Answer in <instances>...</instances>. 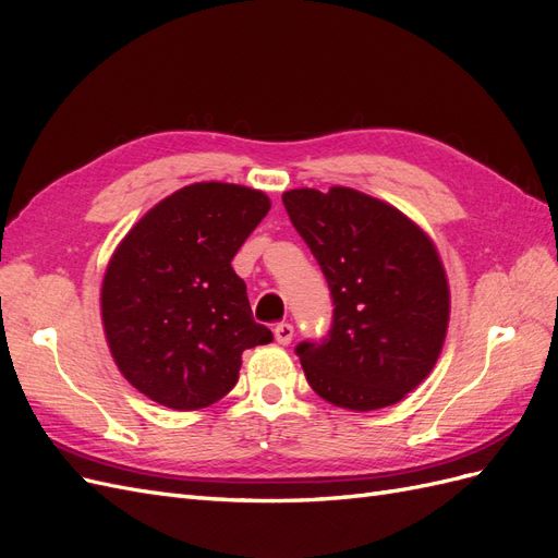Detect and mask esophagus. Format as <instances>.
Returning <instances> with one entry per match:
<instances>
[{
    "instance_id": "1",
    "label": "esophagus",
    "mask_w": 558,
    "mask_h": 558,
    "mask_svg": "<svg viewBox=\"0 0 558 558\" xmlns=\"http://www.w3.org/2000/svg\"><path fill=\"white\" fill-rule=\"evenodd\" d=\"M293 326L291 324H277L275 326V340L279 342V344H291V340H293Z\"/></svg>"
}]
</instances>
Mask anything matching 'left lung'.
<instances>
[{
    "instance_id": "1",
    "label": "left lung",
    "mask_w": 558,
    "mask_h": 558,
    "mask_svg": "<svg viewBox=\"0 0 558 558\" xmlns=\"http://www.w3.org/2000/svg\"><path fill=\"white\" fill-rule=\"evenodd\" d=\"M324 272L330 330L295 347L314 391L337 408H388L428 377L445 342L449 289L437 251L408 216L351 189L283 193Z\"/></svg>"
}]
</instances>
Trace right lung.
<instances>
[{"mask_svg":"<svg viewBox=\"0 0 558 558\" xmlns=\"http://www.w3.org/2000/svg\"><path fill=\"white\" fill-rule=\"evenodd\" d=\"M267 211L260 191L193 183L125 234L105 275L102 320L137 391L172 410L207 408L238 384L242 351L272 342L230 265Z\"/></svg>","mask_w":558,"mask_h":558,"instance_id":"right-lung-1","label":"right lung"}]
</instances>
